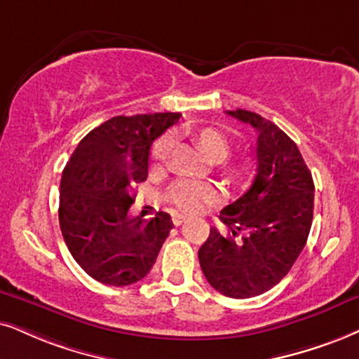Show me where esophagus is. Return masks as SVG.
<instances>
[{
	"mask_svg": "<svg viewBox=\"0 0 359 359\" xmlns=\"http://www.w3.org/2000/svg\"><path fill=\"white\" fill-rule=\"evenodd\" d=\"M172 220H174V225L175 226H179V225H182L184 222H185V217L184 215H179V213H177V215H174V219H172Z\"/></svg>",
	"mask_w": 359,
	"mask_h": 359,
	"instance_id": "1",
	"label": "esophagus"
}]
</instances>
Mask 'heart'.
I'll list each match as a JSON object with an SVG mask.
<instances>
[{
	"instance_id": "1",
	"label": "heart",
	"mask_w": 359,
	"mask_h": 359,
	"mask_svg": "<svg viewBox=\"0 0 359 359\" xmlns=\"http://www.w3.org/2000/svg\"><path fill=\"white\" fill-rule=\"evenodd\" d=\"M201 144L203 149L208 152V156H212L213 152H225L229 149V142H226L225 135L219 133L215 129H203L201 135ZM175 144V135L169 133L165 134L164 137H161L154 146V157L157 161H164L170 156L172 149H174ZM215 189L208 184H201V182H190V180H185V182L177 184L174 189H172V201L179 208H182L185 212H197L205 205L207 202H210L215 198Z\"/></svg>"
}]
</instances>
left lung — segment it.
<instances>
[{
    "label": "left lung",
    "mask_w": 359,
    "mask_h": 359,
    "mask_svg": "<svg viewBox=\"0 0 359 359\" xmlns=\"http://www.w3.org/2000/svg\"><path fill=\"white\" fill-rule=\"evenodd\" d=\"M226 114L255 129L253 177L247 192L220 212L232 235L224 237L212 226L198 260L217 292L250 298L273 288L302 253L315 185L297 144L278 126L243 109Z\"/></svg>",
    "instance_id": "8db88e82"
}]
</instances>
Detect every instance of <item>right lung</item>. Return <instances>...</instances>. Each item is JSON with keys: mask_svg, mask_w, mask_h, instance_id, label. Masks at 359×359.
Masks as SVG:
<instances>
[{"mask_svg": "<svg viewBox=\"0 0 359 359\" xmlns=\"http://www.w3.org/2000/svg\"><path fill=\"white\" fill-rule=\"evenodd\" d=\"M179 112L117 116L93 129L72 152L59 185V225L71 255L89 276L126 287L142 280L172 230L169 213L130 217V190L149 172L152 142Z\"/></svg>", "mask_w": 359, "mask_h": 359, "instance_id": "obj_1", "label": "right lung"}]
</instances>
